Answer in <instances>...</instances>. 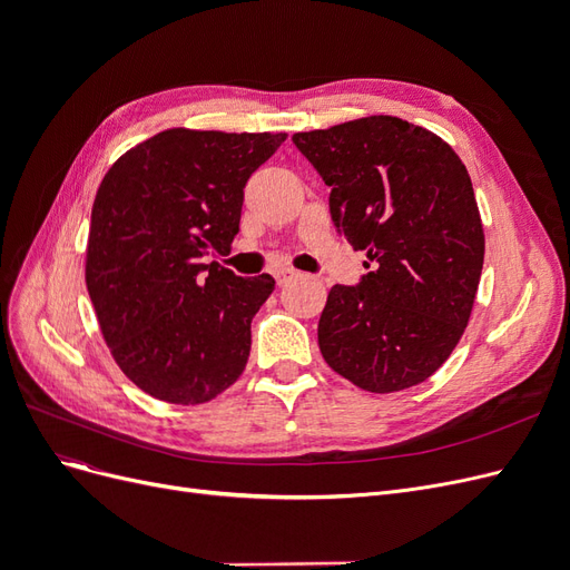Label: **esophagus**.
Returning a JSON list of instances; mask_svg holds the SVG:
<instances>
[{"instance_id":"obj_1","label":"esophagus","mask_w":570,"mask_h":570,"mask_svg":"<svg viewBox=\"0 0 570 570\" xmlns=\"http://www.w3.org/2000/svg\"><path fill=\"white\" fill-rule=\"evenodd\" d=\"M292 278H297V271H292V268L275 271V281H278V285H285V283H289Z\"/></svg>"}]
</instances>
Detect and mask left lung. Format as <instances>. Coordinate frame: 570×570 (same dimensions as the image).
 <instances>
[{
    "instance_id": "1",
    "label": "left lung",
    "mask_w": 570,
    "mask_h": 570,
    "mask_svg": "<svg viewBox=\"0 0 570 570\" xmlns=\"http://www.w3.org/2000/svg\"><path fill=\"white\" fill-rule=\"evenodd\" d=\"M292 142L331 187V216L371 268L335 285L318 347L361 390L400 392L433 375L469 325L485 258L471 176L442 137L366 116Z\"/></svg>"
}]
</instances>
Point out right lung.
Returning <instances> with one entry per match:
<instances>
[{"label":"right lung","mask_w":570,"mask_h":570,"mask_svg":"<svg viewBox=\"0 0 570 570\" xmlns=\"http://www.w3.org/2000/svg\"><path fill=\"white\" fill-rule=\"evenodd\" d=\"M285 137L170 128L101 180L85 285L118 368L154 400L204 404L243 375L275 281L202 258L230 252L245 185Z\"/></svg>","instance_id":"obj_1"}]
</instances>
